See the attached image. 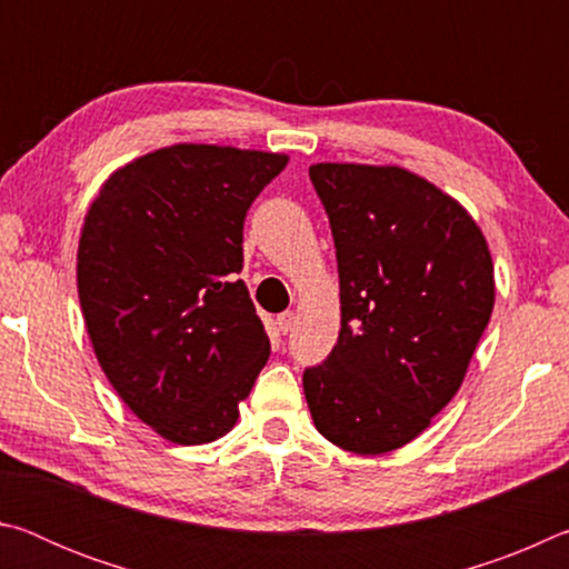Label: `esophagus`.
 Returning <instances> with one entry per match:
<instances>
[{"mask_svg": "<svg viewBox=\"0 0 569 569\" xmlns=\"http://www.w3.org/2000/svg\"><path fill=\"white\" fill-rule=\"evenodd\" d=\"M278 331H281L283 336L293 329V323H296V313L293 311H286V313H281L278 316Z\"/></svg>", "mask_w": 569, "mask_h": 569, "instance_id": "esophagus-1", "label": "esophagus"}]
</instances>
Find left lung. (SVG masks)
<instances>
[{
    "label": "left lung",
    "instance_id": "left-lung-1",
    "mask_svg": "<svg viewBox=\"0 0 569 569\" xmlns=\"http://www.w3.org/2000/svg\"><path fill=\"white\" fill-rule=\"evenodd\" d=\"M308 176L333 233L341 331L303 393L331 445L387 455L465 381L495 308L492 253L455 198L399 166L319 162Z\"/></svg>",
    "mask_w": 569,
    "mask_h": 569
}]
</instances>
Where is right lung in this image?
<instances>
[{
	"label": "right lung",
	"instance_id": "add662e5",
	"mask_svg": "<svg viewBox=\"0 0 569 569\" xmlns=\"http://www.w3.org/2000/svg\"><path fill=\"white\" fill-rule=\"evenodd\" d=\"M288 156L223 146L160 148L104 180L84 216L77 293L104 377L176 445L238 421L271 341L243 268V220Z\"/></svg>",
	"mask_w": 569,
	"mask_h": 569
}]
</instances>
